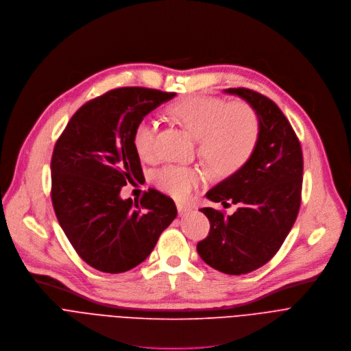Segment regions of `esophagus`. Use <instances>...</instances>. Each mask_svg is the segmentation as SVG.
I'll list each match as a JSON object with an SVG mask.
<instances>
[{
    "instance_id": "obj_1",
    "label": "esophagus",
    "mask_w": 351,
    "mask_h": 351,
    "mask_svg": "<svg viewBox=\"0 0 351 351\" xmlns=\"http://www.w3.org/2000/svg\"><path fill=\"white\" fill-rule=\"evenodd\" d=\"M177 208H178V215L181 217L186 216L188 213L192 212V207L191 206H186V204H182V203H177Z\"/></svg>"
}]
</instances>
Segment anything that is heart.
Segmentation results:
<instances>
[{"label": "heart", "instance_id": "heart-1", "mask_svg": "<svg viewBox=\"0 0 351 351\" xmlns=\"http://www.w3.org/2000/svg\"><path fill=\"white\" fill-rule=\"evenodd\" d=\"M171 113L197 141L200 158L216 171L239 169L256 148L260 123L247 104L228 105L219 98H191L176 105ZM156 134L158 124L149 117L136 124L132 145L141 159L155 158ZM200 180L199 170L180 165H167L155 176L156 185L176 199H186Z\"/></svg>", "mask_w": 351, "mask_h": 351}]
</instances>
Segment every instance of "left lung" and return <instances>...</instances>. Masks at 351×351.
I'll return each instance as SVG.
<instances>
[{
  "label": "left lung",
  "instance_id": "obj_1",
  "mask_svg": "<svg viewBox=\"0 0 351 351\" xmlns=\"http://www.w3.org/2000/svg\"><path fill=\"white\" fill-rule=\"evenodd\" d=\"M256 112L258 139L252 156L234 174L206 193L237 212L226 216L212 207L200 212L210 221V232L196 246L212 268L242 275L269 261L292 230L302 199L303 154L299 139L282 113L267 97L247 88H228Z\"/></svg>",
  "mask_w": 351,
  "mask_h": 351
}]
</instances>
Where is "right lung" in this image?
Listing matches in <instances>:
<instances>
[{"mask_svg": "<svg viewBox=\"0 0 351 351\" xmlns=\"http://www.w3.org/2000/svg\"><path fill=\"white\" fill-rule=\"evenodd\" d=\"M176 93L141 87L112 90L83 105L55 144L51 199L59 226L93 268L119 274L141 264L177 217L169 196L149 189L121 199L143 177L132 145L136 124Z\"/></svg>", "mask_w": 351, "mask_h": 351, "instance_id": "1", "label": "right lung"}]
</instances>
